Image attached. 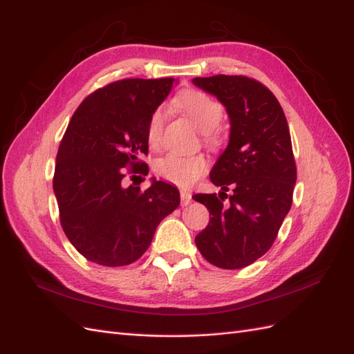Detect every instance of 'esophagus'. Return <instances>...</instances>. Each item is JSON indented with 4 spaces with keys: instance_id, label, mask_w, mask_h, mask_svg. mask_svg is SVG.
I'll return each mask as SVG.
<instances>
[{
    "instance_id": "34e87169",
    "label": "esophagus",
    "mask_w": 354,
    "mask_h": 354,
    "mask_svg": "<svg viewBox=\"0 0 354 354\" xmlns=\"http://www.w3.org/2000/svg\"><path fill=\"white\" fill-rule=\"evenodd\" d=\"M180 198H181V207H187L189 203L192 202V195L186 190L180 192Z\"/></svg>"
}]
</instances>
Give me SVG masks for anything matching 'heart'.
Returning a JSON list of instances; mask_svg holds the SVG:
<instances>
[{"label": "heart", "mask_w": 354, "mask_h": 354, "mask_svg": "<svg viewBox=\"0 0 354 354\" xmlns=\"http://www.w3.org/2000/svg\"><path fill=\"white\" fill-rule=\"evenodd\" d=\"M177 103L192 121L196 124L208 145H216L218 137L216 128L223 120V106L211 99L208 94L190 90L180 95ZM165 121L164 108H156L147 122V140L151 146H158L162 137V128ZM156 173L169 183L189 187L208 169V160L202 155H181L171 152L156 160Z\"/></svg>", "instance_id": "1"}]
</instances>
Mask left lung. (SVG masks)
Instances as JSON below:
<instances>
[{
  "label": "left lung",
  "mask_w": 354,
  "mask_h": 354,
  "mask_svg": "<svg viewBox=\"0 0 354 354\" xmlns=\"http://www.w3.org/2000/svg\"><path fill=\"white\" fill-rule=\"evenodd\" d=\"M226 108L227 147L209 180L223 192L194 199L209 211V223L195 238L203 259L220 269H242L270 250L291 209L297 168L285 113L273 93L238 75L192 80ZM234 189L224 206L223 192Z\"/></svg>",
  "instance_id": "8db88e82"
}]
</instances>
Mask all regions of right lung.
<instances>
[{
	"instance_id": "obj_1",
	"label": "right lung",
	"mask_w": 354,
	"mask_h": 354,
	"mask_svg": "<svg viewBox=\"0 0 354 354\" xmlns=\"http://www.w3.org/2000/svg\"><path fill=\"white\" fill-rule=\"evenodd\" d=\"M176 81L121 80L85 99L63 136L53 190L69 242L108 267L131 264L151 245L158 224L180 205L178 189L151 180L146 190L122 185L127 167H147V122ZM149 173V168L143 170Z\"/></svg>"
}]
</instances>
